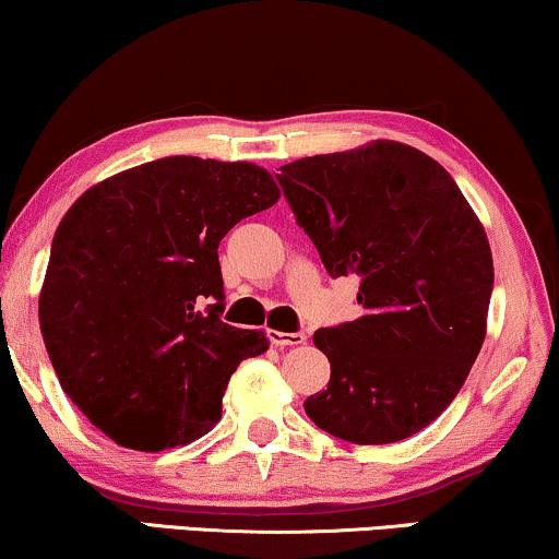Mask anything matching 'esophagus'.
<instances>
[{"instance_id": "obj_1", "label": "esophagus", "mask_w": 559, "mask_h": 559, "mask_svg": "<svg viewBox=\"0 0 559 559\" xmlns=\"http://www.w3.org/2000/svg\"><path fill=\"white\" fill-rule=\"evenodd\" d=\"M266 338H270L272 346L287 348V346H302L305 333H282V331H266Z\"/></svg>"}]
</instances>
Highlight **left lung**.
I'll use <instances>...</instances> for the list:
<instances>
[{
  "label": "left lung",
  "mask_w": 559,
  "mask_h": 559,
  "mask_svg": "<svg viewBox=\"0 0 559 559\" xmlns=\"http://www.w3.org/2000/svg\"><path fill=\"white\" fill-rule=\"evenodd\" d=\"M277 180L328 274L358 280L361 305V318L312 335L331 381L305 412L356 445L412 438L455 400L484 346V226L445 167L402 142L295 159Z\"/></svg>",
  "instance_id": "1"
}]
</instances>
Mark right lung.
I'll list each match as a JSON object with an SVG mask.
<instances>
[{
	"instance_id": "1",
	"label": "right lung",
	"mask_w": 559,
	"mask_h": 559,
	"mask_svg": "<svg viewBox=\"0 0 559 559\" xmlns=\"http://www.w3.org/2000/svg\"><path fill=\"white\" fill-rule=\"evenodd\" d=\"M264 167L188 155L111 175L52 236L40 331L60 386L119 445H188L221 419L228 379L270 348L221 320L218 243L277 203Z\"/></svg>"
}]
</instances>
